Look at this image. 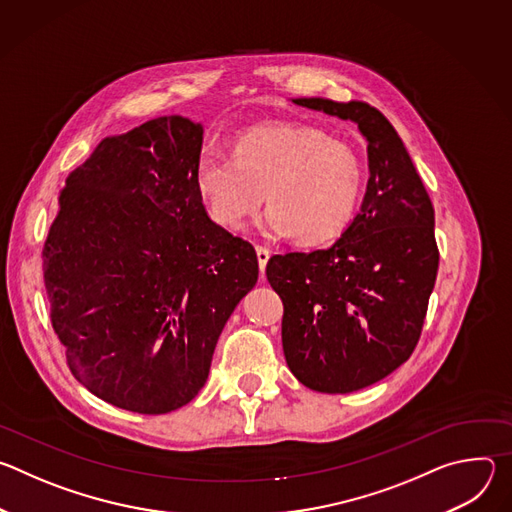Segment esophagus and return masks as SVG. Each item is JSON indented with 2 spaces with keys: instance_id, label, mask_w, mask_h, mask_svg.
Here are the masks:
<instances>
[{
  "instance_id": "obj_1",
  "label": "esophagus",
  "mask_w": 512,
  "mask_h": 512,
  "mask_svg": "<svg viewBox=\"0 0 512 512\" xmlns=\"http://www.w3.org/2000/svg\"><path fill=\"white\" fill-rule=\"evenodd\" d=\"M255 251H257L259 271H261V275H263V273H265V265H267V261H269V257H271V251L265 249V247H255Z\"/></svg>"
}]
</instances>
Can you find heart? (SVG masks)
<instances>
[{
    "label": "heart",
    "mask_w": 512,
    "mask_h": 512,
    "mask_svg": "<svg viewBox=\"0 0 512 512\" xmlns=\"http://www.w3.org/2000/svg\"><path fill=\"white\" fill-rule=\"evenodd\" d=\"M196 188L218 225L237 229L267 196L261 229L300 245L342 235L358 210L364 166L350 143L312 125L277 123L245 131L235 156L200 154Z\"/></svg>",
    "instance_id": "b5f03b06"
}]
</instances>
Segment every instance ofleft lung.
Here are the masks:
<instances>
[{"label":"left lung","instance_id":"obj_1","mask_svg":"<svg viewBox=\"0 0 512 512\" xmlns=\"http://www.w3.org/2000/svg\"><path fill=\"white\" fill-rule=\"evenodd\" d=\"M296 105L352 121L367 139L369 182L358 214L326 249L275 255L267 279L283 302L289 371L308 389L352 393L411 356L435 285V212L389 119L369 103Z\"/></svg>","mask_w":512,"mask_h":512}]
</instances>
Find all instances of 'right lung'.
Listing matches in <instances>:
<instances>
[{
  "label": "right lung",
  "mask_w": 512,
  "mask_h": 512,
  "mask_svg": "<svg viewBox=\"0 0 512 512\" xmlns=\"http://www.w3.org/2000/svg\"><path fill=\"white\" fill-rule=\"evenodd\" d=\"M202 133L170 115L101 139L68 174L44 243L50 320L68 367L125 411L162 415L190 403L259 277L251 243L202 204Z\"/></svg>",
  "instance_id": "1"
}]
</instances>
